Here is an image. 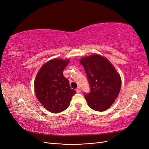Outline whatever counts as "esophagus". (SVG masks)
<instances>
[{
  "mask_svg": "<svg viewBox=\"0 0 149 149\" xmlns=\"http://www.w3.org/2000/svg\"><path fill=\"white\" fill-rule=\"evenodd\" d=\"M76 92H77L78 93H80V91H81V89H80V88L79 87H78L77 88V89H76Z\"/></svg>",
  "mask_w": 149,
  "mask_h": 149,
  "instance_id": "esophagus-1",
  "label": "esophagus"
}]
</instances>
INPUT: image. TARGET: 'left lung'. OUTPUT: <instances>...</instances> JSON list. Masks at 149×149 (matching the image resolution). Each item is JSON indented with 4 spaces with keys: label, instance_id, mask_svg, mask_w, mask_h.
Listing matches in <instances>:
<instances>
[{
    "label": "left lung",
    "instance_id": "left-lung-1",
    "mask_svg": "<svg viewBox=\"0 0 149 149\" xmlns=\"http://www.w3.org/2000/svg\"><path fill=\"white\" fill-rule=\"evenodd\" d=\"M80 63L89 84V93H84L88 106L94 111L107 110L119 94L120 75L109 60L99 55L82 58Z\"/></svg>",
    "mask_w": 149,
    "mask_h": 149
}]
</instances>
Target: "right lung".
Returning a JSON list of instances; mask_svg holds the SVG:
<instances>
[{"instance_id": "add662e5", "label": "right lung", "mask_w": 149, "mask_h": 149, "mask_svg": "<svg viewBox=\"0 0 149 149\" xmlns=\"http://www.w3.org/2000/svg\"><path fill=\"white\" fill-rule=\"evenodd\" d=\"M69 63V60L49 61L40 68L35 79V91L38 100L53 113L65 111L76 93L71 88L68 79L63 74Z\"/></svg>"}]
</instances>
